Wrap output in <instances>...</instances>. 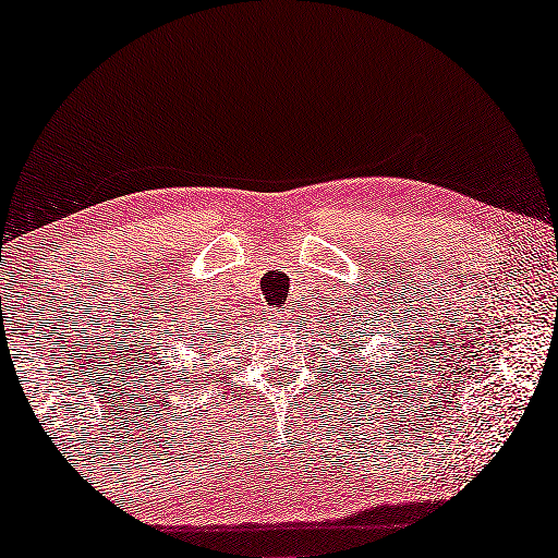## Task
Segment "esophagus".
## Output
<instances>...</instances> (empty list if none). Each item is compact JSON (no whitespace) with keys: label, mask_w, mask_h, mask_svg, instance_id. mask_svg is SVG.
I'll return each mask as SVG.
<instances>
[{"label":"esophagus","mask_w":558,"mask_h":558,"mask_svg":"<svg viewBox=\"0 0 558 558\" xmlns=\"http://www.w3.org/2000/svg\"><path fill=\"white\" fill-rule=\"evenodd\" d=\"M276 323L282 327V325H286V320H282V317H276Z\"/></svg>","instance_id":"34e87169"}]
</instances>
